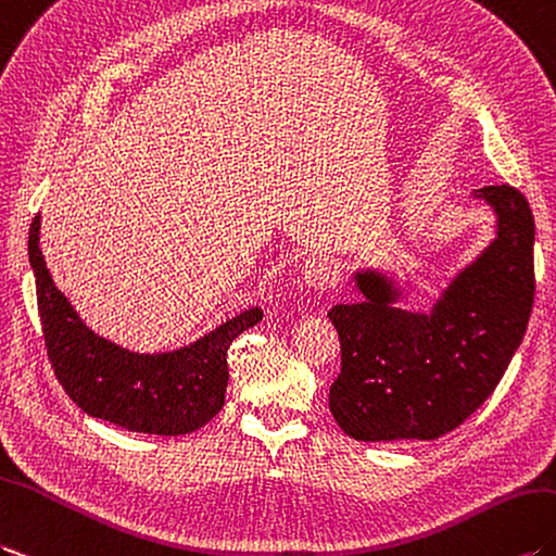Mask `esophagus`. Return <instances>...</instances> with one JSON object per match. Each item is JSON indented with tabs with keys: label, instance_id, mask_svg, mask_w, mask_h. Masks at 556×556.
<instances>
[{
	"label": "esophagus",
	"instance_id": "esophagus-1",
	"mask_svg": "<svg viewBox=\"0 0 556 556\" xmlns=\"http://www.w3.org/2000/svg\"><path fill=\"white\" fill-rule=\"evenodd\" d=\"M301 277L307 289H315V291L327 289L333 281L331 263L325 255H307L301 265Z\"/></svg>",
	"mask_w": 556,
	"mask_h": 556
}]
</instances>
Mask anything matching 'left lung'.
Listing matches in <instances>:
<instances>
[{"label":"left lung","mask_w":556,"mask_h":556,"mask_svg":"<svg viewBox=\"0 0 556 556\" xmlns=\"http://www.w3.org/2000/svg\"><path fill=\"white\" fill-rule=\"evenodd\" d=\"M471 199L495 215V239L429 313L400 307L412 287L379 267L353 273L363 301L329 309L341 339L329 409L355 441H433L457 429L523 341L535 293L531 205L509 185L476 189Z\"/></svg>","instance_id":"obj_1"}]
</instances>
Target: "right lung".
Masks as SVG:
<instances>
[{"instance_id": "add662e5", "label": "right lung", "mask_w": 556, "mask_h": 556, "mask_svg": "<svg viewBox=\"0 0 556 556\" xmlns=\"http://www.w3.org/2000/svg\"><path fill=\"white\" fill-rule=\"evenodd\" d=\"M40 217L33 219L28 257L47 353L63 391L89 417L127 431L185 435L208 424L225 405L229 345L263 319L261 305L177 351L135 353L89 329L59 291L40 249Z\"/></svg>"}]
</instances>
